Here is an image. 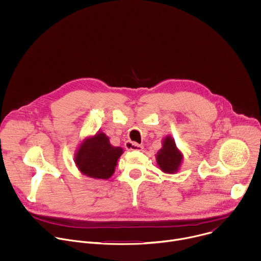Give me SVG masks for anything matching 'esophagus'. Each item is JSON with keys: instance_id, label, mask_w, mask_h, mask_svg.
I'll list each match as a JSON object with an SVG mask.
<instances>
[{"instance_id": "34e87169", "label": "esophagus", "mask_w": 261, "mask_h": 261, "mask_svg": "<svg viewBox=\"0 0 261 261\" xmlns=\"http://www.w3.org/2000/svg\"><path fill=\"white\" fill-rule=\"evenodd\" d=\"M125 146L129 151H142V148H143L142 144H139L137 142H133L130 140L125 143Z\"/></svg>"}]
</instances>
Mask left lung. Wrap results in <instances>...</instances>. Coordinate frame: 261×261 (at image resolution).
<instances>
[{
  "mask_svg": "<svg viewBox=\"0 0 261 261\" xmlns=\"http://www.w3.org/2000/svg\"><path fill=\"white\" fill-rule=\"evenodd\" d=\"M182 155L175 146V142L169 136L163 140V147L157 153V163L162 171L174 173L177 171Z\"/></svg>",
  "mask_w": 261,
  "mask_h": 261,
  "instance_id": "obj_1",
  "label": "left lung"
}]
</instances>
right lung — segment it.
Returning a JSON list of instances; mask_svg holds the SVG:
<instances>
[{"instance_id":"add662e5","label":"right lung","mask_w":261,"mask_h":261,"mask_svg":"<svg viewBox=\"0 0 261 261\" xmlns=\"http://www.w3.org/2000/svg\"><path fill=\"white\" fill-rule=\"evenodd\" d=\"M123 154V148L113 146L104 133L86 139L79 148L75 163L86 175L107 179L115 172L117 161Z\"/></svg>"}]
</instances>
